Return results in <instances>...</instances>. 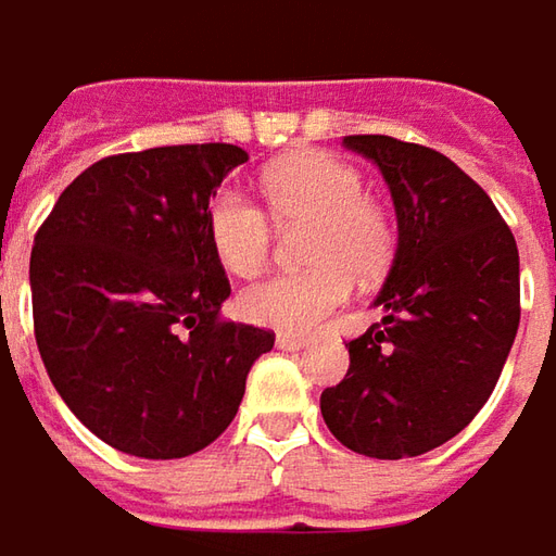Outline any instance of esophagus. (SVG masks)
<instances>
[{
	"instance_id": "1",
	"label": "esophagus",
	"mask_w": 556,
	"mask_h": 556,
	"mask_svg": "<svg viewBox=\"0 0 556 556\" xmlns=\"http://www.w3.org/2000/svg\"><path fill=\"white\" fill-rule=\"evenodd\" d=\"M304 344H307V338L289 336V332H282V336H277V348H279V351H301Z\"/></svg>"
}]
</instances>
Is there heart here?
Masks as SVG:
<instances>
[{"mask_svg": "<svg viewBox=\"0 0 556 556\" xmlns=\"http://www.w3.org/2000/svg\"><path fill=\"white\" fill-rule=\"evenodd\" d=\"M264 200L282 230L307 227L304 274H279L249 286L240 311L279 332H311L351 295V282H372L391 267L396 224L384 202L363 193L354 165L323 150L292 153L264 168ZM237 190H218L208 212V242L237 277H255L274 252V224Z\"/></svg>", "mask_w": 556, "mask_h": 556, "instance_id": "obj_1", "label": "heart"}]
</instances>
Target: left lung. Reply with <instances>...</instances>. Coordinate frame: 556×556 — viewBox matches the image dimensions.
Instances as JSON below:
<instances>
[{
	"mask_svg": "<svg viewBox=\"0 0 556 556\" xmlns=\"http://www.w3.org/2000/svg\"><path fill=\"white\" fill-rule=\"evenodd\" d=\"M396 212V255L348 344L351 369L319 396L338 443L369 458L443 446L483 409L520 326V255L486 190L450 156L388 135H348Z\"/></svg>",
	"mask_w": 556,
	"mask_h": 556,
	"instance_id": "1",
	"label": "left lung"
}]
</instances>
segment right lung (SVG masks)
<instances>
[{
	"label": "right lung",
	"instance_id": "right-lung-1",
	"mask_svg": "<svg viewBox=\"0 0 556 556\" xmlns=\"http://www.w3.org/2000/svg\"><path fill=\"white\" fill-rule=\"evenodd\" d=\"M233 144L153 147L88 165L29 255L33 329L54 391L113 450L184 458L218 440L274 332L220 319L230 295L205 212Z\"/></svg>",
	"mask_w": 556,
	"mask_h": 556
}]
</instances>
